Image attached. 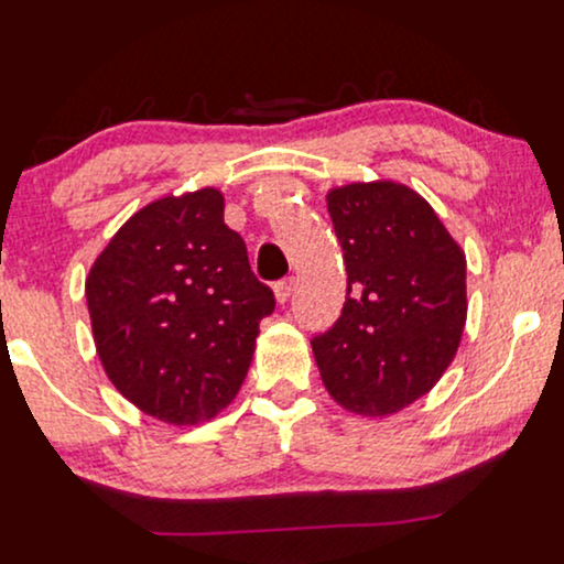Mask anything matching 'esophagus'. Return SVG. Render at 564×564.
Instances as JSON below:
<instances>
[{"instance_id":"esophagus-1","label":"esophagus","mask_w":564,"mask_h":564,"mask_svg":"<svg viewBox=\"0 0 564 564\" xmlns=\"http://www.w3.org/2000/svg\"><path fill=\"white\" fill-rule=\"evenodd\" d=\"M293 288H295V280H282L274 284V297L276 303H288L290 295H293Z\"/></svg>"}]
</instances>
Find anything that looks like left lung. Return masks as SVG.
Returning <instances> with one entry per match:
<instances>
[{"instance_id":"obj_1","label":"left lung","mask_w":564,"mask_h":564,"mask_svg":"<svg viewBox=\"0 0 564 564\" xmlns=\"http://www.w3.org/2000/svg\"><path fill=\"white\" fill-rule=\"evenodd\" d=\"M348 295L311 340L324 388L348 412L390 416L452 367L467 322V258L420 192L393 178L327 192Z\"/></svg>"}]
</instances>
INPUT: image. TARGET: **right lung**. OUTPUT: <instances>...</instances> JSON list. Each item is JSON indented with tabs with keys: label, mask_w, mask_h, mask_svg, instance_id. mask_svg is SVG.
I'll return each instance as SVG.
<instances>
[{
	"label": "right lung",
	"mask_w": 564,
	"mask_h": 564,
	"mask_svg": "<svg viewBox=\"0 0 564 564\" xmlns=\"http://www.w3.org/2000/svg\"><path fill=\"white\" fill-rule=\"evenodd\" d=\"M105 375L139 412L197 425L227 409L274 295L253 276L224 195L158 197L123 224L86 276Z\"/></svg>",
	"instance_id": "add662e5"
}]
</instances>
